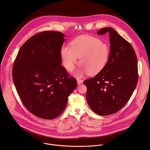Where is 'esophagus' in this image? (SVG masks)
<instances>
[{"mask_svg": "<svg viewBox=\"0 0 150 150\" xmlns=\"http://www.w3.org/2000/svg\"><path fill=\"white\" fill-rule=\"evenodd\" d=\"M76 81H77L78 84H81V83H82L83 82V80H82V79H81L79 78H77Z\"/></svg>", "mask_w": 150, "mask_h": 150, "instance_id": "esophagus-1", "label": "esophagus"}]
</instances>
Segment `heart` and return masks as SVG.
Here are the masks:
<instances>
[{"instance_id":"1","label":"heart","mask_w":150,"mask_h":150,"mask_svg":"<svg viewBox=\"0 0 150 150\" xmlns=\"http://www.w3.org/2000/svg\"><path fill=\"white\" fill-rule=\"evenodd\" d=\"M70 47L63 46L60 56L63 66L72 72L79 58L80 68L75 75L81 76L84 73L94 75L100 72L106 65L110 56V47L107 42L90 35L79 36L69 44Z\"/></svg>"}]
</instances>
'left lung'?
<instances>
[{"label": "left lung", "instance_id": "8db88e82", "mask_svg": "<svg viewBox=\"0 0 150 150\" xmlns=\"http://www.w3.org/2000/svg\"><path fill=\"white\" fill-rule=\"evenodd\" d=\"M109 34L110 56L104 68L94 77L85 80L86 98L92 110L100 116L116 113L129 101L138 83L137 58L132 45L113 28L97 34Z\"/></svg>", "mask_w": 150, "mask_h": 150}]
</instances>
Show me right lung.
<instances>
[{"label":"right lung","mask_w":150,"mask_h":150,"mask_svg":"<svg viewBox=\"0 0 150 150\" xmlns=\"http://www.w3.org/2000/svg\"><path fill=\"white\" fill-rule=\"evenodd\" d=\"M64 37L59 31L37 33L21 46L13 65L12 78L20 99L40 118L60 115L77 86L76 79L60 65Z\"/></svg>","instance_id":"add662e5"}]
</instances>
